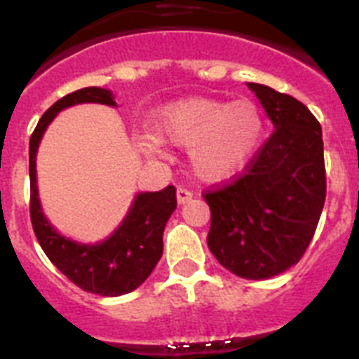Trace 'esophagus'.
I'll list each match as a JSON object with an SVG mask.
<instances>
[{"label": "esophagus", "instance_id": "obj_1", "mask_svg": "<svg viewBox=\"0 0 359 359\" xmlns=\"http://www.w3.org/2000/svg\"><path fill=\"white\" fill-rule=\"evenodd\" d=\"M176 199H177V203H180V205H183V203H187L189 199H192V192L180 187V189L176 190Z\"/></svg>", "mask_w": 359, "mask_h": 359}]
</instances>
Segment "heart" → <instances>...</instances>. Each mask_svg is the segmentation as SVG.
<instances>
[{"mask_svg":"<svg viewBox=\"0 0 359 359\" xmlns=\"http://www.w3.org/2000/svg\"><path fill=\"white\" fill-rule=\"evenodd\" d=\"M152 138L142 142L147 156H158L161 144L189 147V167L201 182L221 183L237 176L252 161L264 136V116L252 100L183 98L156 111Z\"/></svg>","mask_w":359,"mask_h":359,"instance_id":"1","label":"heart"}]
</instances>
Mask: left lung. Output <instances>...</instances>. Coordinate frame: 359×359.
Returning <instances> with one entry per match:
<instances>
[{
    "instance_id": "left-lung-1",
    "label": "left lung",
    "mask_w": 359,
    "mask_h": 359,
    "mask_svg": "<svg viewBox=\"0 0 359 359\" xmlns=\"http://www.w3.org/2000/svg\"><path fill=\"white\" fill-rule=\"evenodd\" d=\"M273 123L246 172L205 194L207 243L219 264L248 280H264L297 264L315 236L325 203L322 128L302 102L246 82Z\"/></svg>"
}]
</instances>
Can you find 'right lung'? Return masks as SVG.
<instances>
[{"label":"right lung","mask_w":359,"mask_h":359,"mask_svg":"<svg viewBox=\"0 0 359 359\" xmlns=\"http://www.w3.org/2000/svg\"><path fill=\"white\" fill-rule=\"evenodd\" d=\"M77 104H104L116 107L113 91L82 88L57 100L30 136V219L41 248L62 275L81 290L100 297H120L142 286L163 253V230L176 210V189L138 192L128 214L109 237L98 243H79L53 228L41 207L36 156L43 135L62 109Z\"/></svg>","instance_id":"1"}]
</instances>
